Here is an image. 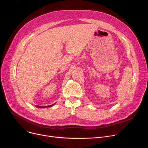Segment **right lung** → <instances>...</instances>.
I'll return each instance as SVG.
<instances>
[{"instance_id": "obj_1", "label": "right lung", "mask_w": 148, "mask_h": 148, "mask_svg": "<svg viewBox=\"0 0 148 148\" xmlns=\"http://www.w3.org/2000/svg\"><path fill=\"white\" fill-rule=\"evenodd\" d=\"M54 105V104H52V105H50V106H45V107H44V106H37L36 107H39V108H45V107H52Z\"/></svg>"}]
</instances>
